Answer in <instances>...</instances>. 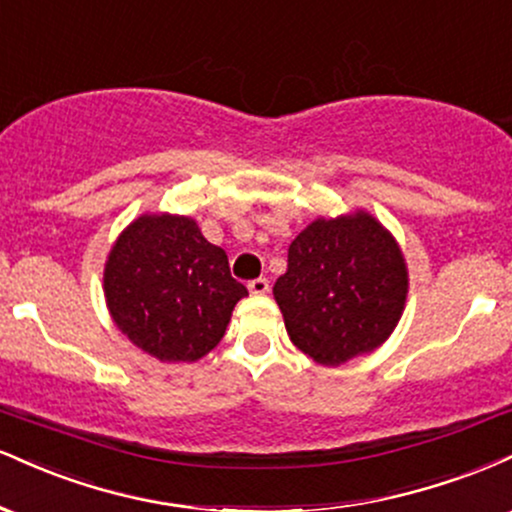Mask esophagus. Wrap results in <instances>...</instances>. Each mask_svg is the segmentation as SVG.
I'll return each mask as SVG.
<instances>
[{
	"label": "esophagus",
	"instance_id": "obj_1",
	"mask_svg": "<svg viewBox=\"0 0 512 512\" xmlns=\"http://www.w3.org/2000/svg\"><path fill=\"white\" fill-rule=\"evenodd\" d=\"M268 287H270V285H268L266 278H256V280L249 282V292L256 294V297H261V294H266Z\"/></svg>",
	"mask_w": 512,
	"mask_h": 512
}]
</instances>
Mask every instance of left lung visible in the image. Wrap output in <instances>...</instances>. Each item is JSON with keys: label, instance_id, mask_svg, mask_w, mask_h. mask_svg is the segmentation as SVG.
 <instances>
[{"label": "left lung", "instance_id": "obj_1", "mask_svg": "<svg viewBox=\"0 0 512 512\" xmlns=\"http://www.w3.org/2000/svg\"><path fill=\"white\" fill-rule=\"evenodd\" d=\"M410 273L398 239L357 208L316 218L294 237L273 287L297 350L323 366L374 352L405 311Z\"/></svg>", "mask_w": 512, "mask_h": 512}]
</instances>
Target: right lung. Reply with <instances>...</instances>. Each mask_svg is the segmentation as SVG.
<instances>
[{"mask_svg":"<svg viewBox=\"0 0 512 512\" xmlns=\"http://www.w3.org/2000/svg\"><path fill=\"white\" fill-rule=\"evenodd\" d=\"M107 309L138 350L198 362L225 335L246 287L189 215L143 213L114 239L102 273Z\"/></svg>","mask_w":512,"mask_h":512,"instance_id":"obj_1","label":"right lung"}]
</instances>
